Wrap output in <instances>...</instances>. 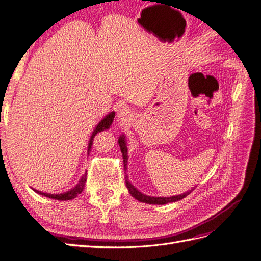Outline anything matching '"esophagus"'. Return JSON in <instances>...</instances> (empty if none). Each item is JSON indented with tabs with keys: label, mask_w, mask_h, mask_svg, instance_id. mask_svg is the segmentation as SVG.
<instances>
[{
	"label": "esophagus",
	"mask_w": 261,
	"mask_h": 261,
	"mask_svg": "<svg viewBox=\"0 0 261 261\" xmlns=\"http://www.w3.org/2000/svg\"><path fill=\"white\" fill-rule=\"evenodd\" d=\"M117 117H118V120H121L122 122H123V121L126 122V121H127L128 118L130 117V112L128 111V109L123 108V109L120 110V111H118Z\"/></svg>",
	"instance_id": "esophagus-1"
}]
</instances>
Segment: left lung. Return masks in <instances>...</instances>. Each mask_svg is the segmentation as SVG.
I'll list each match as a JSON object with an SVG mask.
<instances>
[{"label": "left lung", "mask_w": 261, "mask_h": 261, "mask_svg": "<svg viewBox=\"0 0 261 261\" xmlns=\"http://www.w3.org/2000/svg\"><path fill=\"white\" fill-rule=\"evenodd\" d=\"M118 145H120L121 151L123 153L124 170L126 171V170H127V159H128V156H127V147H126L125 137L124 136H121L120 139H118ZM126 186H127L128 192L134 197V198L141 201V202L149 203V204H165V203H168V202H175L177 200H180V199L185 198L186 196H188L189 194H191L194 191V188H193L192 191H189L187 193H184L183 195H177V196H172V197H150V196H146L144 194H141L139 191H137V189L134 187L127 179H126Z\"/></svg>", "instance_id": "1"}]
</instances>
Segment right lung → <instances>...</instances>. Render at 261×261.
<instances>
[{
  "mask_svg": "<svg viewBox=\"0 0 261 261\" xmlns=\"http://www.w3.org/2000/svg\"><path fill=\"white\" fill-rule=\"evenodd\" d=\"M114 115H115L114 112L109 113V114L103 118V120H102V121L98 124V126L96 127V129L93 130L92 136H91V138H90L89 146H88V151H89L91 146H92V140H93L94 136H96L99 132L106 130V129L110 128V126H111V124H112V122H113V120H114ZM86 180H87V173H85L84 176H83L82 179L80 180V183H78L74 188H72V189H70V191H68V192H66V193H63V194H57V195H54V194L41 193V192H39V191H36V192L39 193L40 195H43V196H45V197H49V198H53V199H57V200H70V199H74L75 197H77L78 195L83 193Z\"/></svg>",
  "mask_w": 261,
  "mask_h": 261,
  "instance_id": "obj_1",
  "label": "right lung"
}]
</instances>
